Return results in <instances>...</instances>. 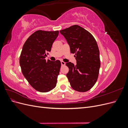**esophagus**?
<instances>
[{
  "mask_svg": "<svg viewBox=\"0 0 128 128\" xmlns=\"http://www.w3.org/2000/svg\"><path fill=\"white\" fill-rule=\"evenodd\" d=\"M61 66H64L66 64V63L64 61H61Z\"/></svg>",
  "mask_w": 128,
  "mask_h": 128,
  "instance_id": "1",
  "label": "esophagus"
}]
</instances>
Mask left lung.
Listing matches in <instances>:
<instances>
[{
  "mask_svg": "<svg viewBox=\"0 0 128 128\" xmlns=\"http://www.w3.org/2000/svg\"><path fill=\"white\" fill-rule=\"evenodd\" d=\"M69 45L70 52L75 53L76 64L69 62L66 74L72 88L77 91L86 92L97 80L100 67L99 50L92 34L78 25L60 31Z\"/></svg>",
  "mask_w": 128,
  "mask_h": 128,
  "instance_id": "1",
  "label": "left lung"
}]
</instances>
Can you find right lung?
<instances>
[{
	"mask_svg": "<svg viewBox=\"0 0 128 128\" xmlns=\"http://www.w3.org/2000/svg\"><path fill=\"white\" fill-rule=\"evenodd\" d=\"M58 34L59 31L38 30L23 46L20 57L21 70L31 86L38 91L47 92L56 86L61 62L58 60L46 61L45 56Z\"/></svg>",
	"mask_w": 128,
	"mask_h": 128,
	"instance_id": "1",
	"label": "right lung"
}]
</instances>
